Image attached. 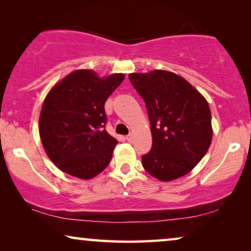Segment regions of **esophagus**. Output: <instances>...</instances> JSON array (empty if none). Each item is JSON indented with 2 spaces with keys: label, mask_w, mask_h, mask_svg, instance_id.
<instances>
[{
  "label": "esophagus",
  "mask_w": 251,
  "mask_h": 251,
  "mask_svg": "<svg viewBox=\"0 0 251 251\" xmlns=\"http://www.w3.org/2000/svg\"><path fill=\"white\" fill-rule=\"evenodd\" d=\"M126 139L128 140L129 143H132V142H133V135H132V133H130V135L126 136Z\"/></svg>",
  "instance_id": "obj_1"
}]
</instances>
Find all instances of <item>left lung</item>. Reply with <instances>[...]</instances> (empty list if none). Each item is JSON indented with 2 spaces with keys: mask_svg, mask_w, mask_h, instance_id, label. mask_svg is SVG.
Wrapping results in <instances>:
<instances>
[{
  "mask_svg": "<svg viewBox=\"0 0 251 251\" xmlns=\"http://www.w3.org/2000/svg\"><path fill=\"white\" fill-rule=\"evenodd\" d=\"M129 80L145 101L151 123L152 149L142 156L144 169L161 181L185 176L210 147L207 99L173 72L131 73Z\"/></svg>",
  "mask_w": 251,
  "mask_h": 251,
  "instance_id": "8db88e82",
  "label": "left lung"
}]
</instances>
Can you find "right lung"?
<instances>
[{
  "label": "right lung",
  "mask_w": 251,
  "mask_h": 251,
  "mask_svg": "<svg viewBox=\"0 0 251 251\" xmlns=\"http://www.w3.org/2000/svg\"><path fill=\"white\" fill-rule=\"evenodd\" d=\"M125 76L76 70L48 92L40 113V138L47 155L63 173L91 179L111 162L118 140L102 129L104 105Z\"/></svg>",
  "instance_id": "right-lung-1"
}]
</instances>
